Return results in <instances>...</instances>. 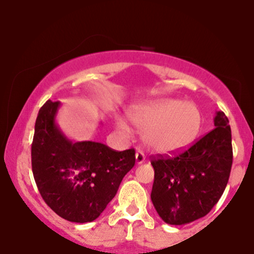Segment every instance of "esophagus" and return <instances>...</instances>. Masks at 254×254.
I'll return each mask as SVG.
<instances>
[{"instance_id": "esophagus-1", "label": "esophagus", "mask_w": 254, "mask_h": 254, "mask_svg": "<svg viewBox=\"0 0 254 254\" xmlns=\"http://www.w3.org/2000/svg\"><path fill=\"white\" fill-rule=\"evenodd\" d=\"M145 161V155L143 154V151L138 150L136 153V164H143V162Z\"/></svg>"}]
</instances>
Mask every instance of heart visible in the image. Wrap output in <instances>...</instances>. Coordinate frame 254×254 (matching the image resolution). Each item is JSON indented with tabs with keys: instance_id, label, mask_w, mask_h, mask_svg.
Returning a JSON list of instances; mask_svg holds the SVG:
<instances>
[{
	"instance_id": "1",
	"label": "heart",
	"mask_w": 254,
	"mask_h": 254,
	"mask_svg": "<svg viewBox=\"0 0 254 254\" xmlns=\"http://www.w3.org/2000/svg\"><path fill=\"white\" fill-rule=\"evenodd\" d=\"M131 124L144 132V141L159 154H176L193 143L202 127V112L193 103L162 99L131 107Z\"/></svg>"
}]
</instances>
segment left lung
<instances>
[{"mask_svg":"<svg viewBox=\"0 0 254 254\" xmlns=\"http://www.w3.org/2000/svg\"><path fill=\"white\" fill-rule=\"evenodd\" d=\"M215 127L176 156H153L151 202L168 224L180 226L204 217L222 196L233 164L232 131L222 111Z\"/></svg>","mask_w":254,"mask_h":254,"instance_id":"8db88e82","label":"left lung"}]
</instances>
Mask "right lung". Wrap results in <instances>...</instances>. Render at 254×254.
I'll list each match as a JSON object with an SVG mask.
<instances>
[{"mask_svg":"<svg viewBox=\"0 0 254 254\" xmlns=\"http://www.w3.org/2000/svg\"><path fill=\"white\" fill-rule=\"evenodd\" d=\"M58 107V101L48 100L38 113L32 172L43 199L58 216L92 222L135 166V149L117 151L99 142H71L55 122Z\"/></svg>","mask_w":254,"mask_h":254,"instance_id":"add662e5","label":"right lung"}]
</instances>
